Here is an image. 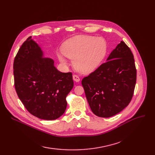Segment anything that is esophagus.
I'll list each match as a JSON object with an SVG mask.
<instances>
[{
	"label": "esophagus",
	"mask_w": 155,
	"mask_h": 155,
	"mask_svg": "<svg viewBox=\"0 0 155 155\" xmlns=\"http://www.w3.org/2000/svg\"><path fill=\"white\" fill-rule=\"evenodd\" d=\"M73 80H74L75 82H79L80 80V78L78 77V76H77V75H73Z\"/></svg>",
	"instance_id": "34e87169"
}]
</instances>
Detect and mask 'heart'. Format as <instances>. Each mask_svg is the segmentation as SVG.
<instances>
[{
    "instance_id": "heart-1",
    "label": "heart",
    "mask_w": 155,
    "mask_h": 155,
    "mask_svg": "<svg viewBox=\"0 0 155 155\" xmlns=\"http://www.w3.org/2000/svg\"><path fill=\"white\" fill-rule=\"evenodd\" d=\"M56 56L60 62L67 66L66 57L73 60V66L79 73L88 74L94 71L104 60L107 53V43L102 38L81 36L64 43Z\"/></svg>"
}]
</instances>
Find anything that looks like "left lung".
Returning <instances> with one entry per match:
<instances>
[{"label":"left lung","mask_w":155,"mask_h":155,"mask_svg":"<svg viewBox=\"0 0 155 155\" xmlns=\"http://www.w3.org/2000/svg\"><path fill=\"white\" fill-rule=\"evenodd\" d=\"M106 61L82 81L92 111L101 117H112L126 107L136 82L134 56L124 41L114 49Z\"/></svg>","instance_id":"1"}]
</instances>
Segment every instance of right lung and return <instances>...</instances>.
I'll list each match as a JSON object with an SVG mask.
<instances>
[{"label": "right lung", "instance_id": "1", "mask_svg": "<svg viewBox=\"0 0 155 155\" xmlns=\"http://www.w3.org/2000/svg\"><path fill=\"white\" fill-rule=\"evenodd\" d=\"M13 69L16 92L32 115L54 120L63 114L66 97L73 87L72 73L58 70L31 36L19 48Z\"/></svg>", "mask_w": 155, "mask_h": 155}]
</instances>
